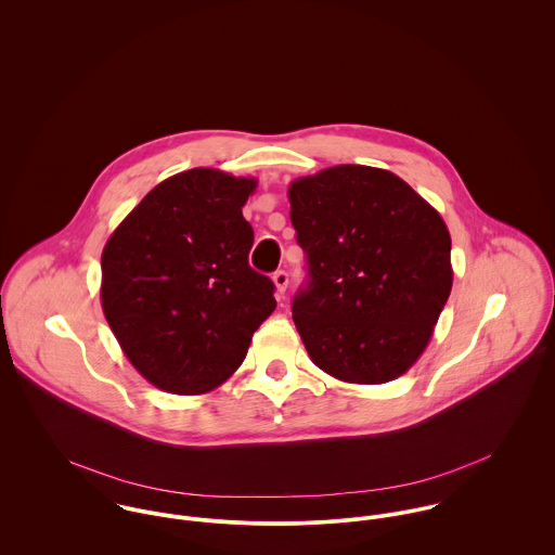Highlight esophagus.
<instances>
[{
	"mask_svg": "<svg viewBox=\"0 0 555 555\" xmlns=\"http://www.w3.org/2000/svg\"><path fill=\"white\" fill-rule=\"evenodd\" d=\"M273 284H275V288H278V299H282V297H284V291H286V286H288V271L278 269V271L273 273Z\"/></svg>",
	"mask_w": 555,
	"mask_h": 555,
	"instance_id": "obj_1",
	"label": "esophagus"
}]
</instances>
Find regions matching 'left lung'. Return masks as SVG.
Returning a JSON list of instances; mask_svg holds the SVG:
<instances>
[{"instance_id": "obj_1", "label": "left lung", "mask_w": 555, "mask_h": 555, "mask_svg": "<svg viewBox=\"0 0 555 555\" xmlns=\"http://www.w3.org/2000/svg\"><path fill=\"white\" fill-rule=\"evenodd\" d=\"M308 258L293 320L310 359L344 383L396 380L423 354L451 295V235L393 172L359 164L293 181Z\"/></svg>"}]
</instances>
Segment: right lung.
Instances as JSON below:
<instances>
[{
	"instance_id": "add662e5",
	"label": "right lung",
	"mask_w": 555,
	"mask_h": 555,
	"mask_svg": "<svg viewBox=\"0 0 555 555\" xmlns=\"http://www.w3.org/2000/svg\"><path fill=\"white\" fill-rule=\"evenodd\" d=\"M256 179L192 168L156 185L102 251V310L130 363L162 391L201 396L243 363L275 310L254 271L241 207Z\"/></svg>"
}]
</instances>
